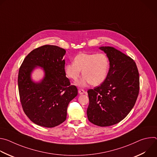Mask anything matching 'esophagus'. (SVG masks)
Here are the masks:
<instances>
[{
    "label": "esophagus",
    "instance_id": "obj_1",
    "mask_svg": "<svg viewBox=\"0 0 157 157\" xmlns=\"http://www.w3.org/2000/svg\"><path fill=\"white\" fill-rule=\"evenodd\" d=\"M78 93H79V94H83L85 93V91H84V89H79Z\"/></svg>",
    "mask_w": 157,
    "mask_h": 157
}]
</instances>
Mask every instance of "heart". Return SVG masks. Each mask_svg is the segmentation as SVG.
<instances>
[{
  "label": "heart",
  "instance_id": "b5f03b06",
  "mask_svg": "<svg viewBox=\"0 0 157 157\" xmlns=\"http://www.w3.org/2000/svg\"><path fill=\"white\" fill-rule=\"evenodd\" d=\"M109 68V59L104 53H82L74 58L73 63L64 66V72L67 77L76 81L82 70L83 76L77 84L85 86L89 82L93 86H97L105 79Z\"/></svg>",
  "mask_w": 157,
  "mask_h": 157
}]
</instances>
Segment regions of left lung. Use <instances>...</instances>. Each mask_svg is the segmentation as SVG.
I'll return each instance as SVG.
<instances>
[{"instance_id":"left-lung-1","label":"left lung","mask_w":157,"mask_h":157,"mask_svg":"<svg viewBox=\"0 0 157 157\" xmlns=\"http://www.w3.org/2000/svg\"><path fill=\"white\" fill-rule=\"evenodd\" d=\"M100 49L107 54L110 68L104 81L87 91V116L93 124L107 127L122 121L135 105L140 89L139 73L130 57L111 47Z\"/></svg>"}]
</instances>
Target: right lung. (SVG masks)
<instances>
[{
    "instance_id": "add662e5",
    "label": "right lung",
    "mask_w": 157,
    "mask_h": 157,
    "mask_svg": "<svg viewBox=\"0 0 157 157\" xmlns=\"http://www.w3.org/2000/svg\"><path fill=\"white\" fill-rule=\"evenodd\" d=\"M64 49L45 44L32 50L21 63L18 76L20 100L25 114L40 126L52 128L66 119L70 102L78 95L64 72ZM38 65L45 71L38 83L31 80L33 70Z\"/></svg>"
}]
</instances>
